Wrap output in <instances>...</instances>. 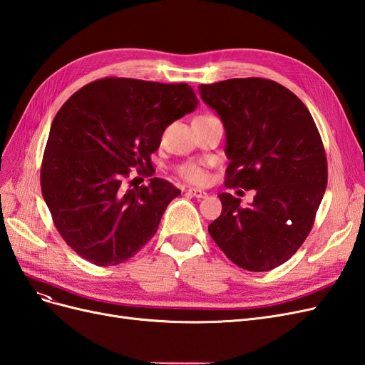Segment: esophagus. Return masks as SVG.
Masks as SVG:
<instances>
[{
	"label": "esophagus",
	"instance_id": "1",
	"mask_svg": "<svg viewBox=\"0 0 365 365\" xmlns=\"http://www.w3.org/2000/svg\"><path fill=\"white\" fill-rule=\"evenodd\" d=\"M187 193H189L190 196H195V197H197V200H202V197H205L207 196V192H204V190H200V189H189L187 190Z\"/></svg>",
	"mask_w": 365,
	"mask_h": 365
}]
</instances>
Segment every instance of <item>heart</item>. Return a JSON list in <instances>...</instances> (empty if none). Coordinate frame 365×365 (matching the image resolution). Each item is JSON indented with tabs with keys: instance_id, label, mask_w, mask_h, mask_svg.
Segmentation results:
<instances>
[{
	"instance_id": "b5f03b06",
	"label": "heart",
	"mask_w": 365,
	"mask_h": 365,
	"mask_svg": "<svg viewBox=\"0 0 365 365\" xmlns=\"http://www.w3.org/2000/svg\"><path fill=\"white\" fill-rule=\"evenodd\" d=\"M178 173L182 176L185 181L193 184H204L208 180V175L204 169V165L200 163H184L178 165Z\"/></svg>"
}]
</instances>
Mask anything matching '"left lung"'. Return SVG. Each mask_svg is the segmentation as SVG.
I'll return each mask as SVG.
<instances>
[{
  "label": "left lung",
  "instance_id": "8db88e82",
  "mask_svg": "<svg viewBox=\"0 0 365 365\" xmlns=\"http://www.w3.org/2000/svg\"><path fill=\"white\" fill-rule=\"evenodd\" d=\"M200 94L225 128V185L256 190L250 207L219 193L222 213L208 233L237 267L277 268L311 233L327 185L315 121L288 88L260 77L201 85Z\"/></svg>",
  "mask_w": 365,
  "mask_h": 365
}]
</instances>
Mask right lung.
Here are the masks:
<instances>
[{"instance_id": "obj_1", "label": "right lung", "mask_w": 365, "mask_h": 365, "mask_svg": "<svg viewBox=\"0 0 365 365\" xmlns=\"http://www.w3.org/2000/svg\"><path fill=\"white\" fill-rule=\"evenodd\" d=\"M187 83L105 77L85 85L54 117L41 165V189L67 245L97 267L137 254L157 233L181 190L161 178L130 189V169H148L163 132L195 111ZM146 172V170H145Z\"/></svg>"}]
</instances>
